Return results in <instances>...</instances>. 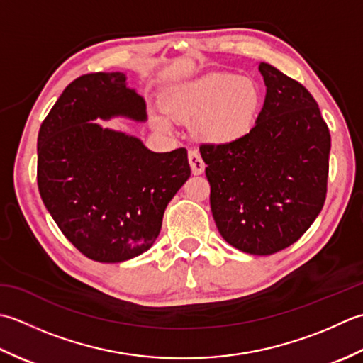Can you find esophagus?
<instances>
[{
    "mask_svg": "<svg viewBox=\"0 0 363 363\" xmlns=\"http://www.w3.org/2000/svg\"><path fill=\"white\" fill-rule=\"evenodd\" d=\"M188 160H189V166H191V171L194 175H201L203 174L205 171V162L201 157V153H199L197 150H189L188 152Z\"/></svg>",
    "mask_w": 363,
    "mask_h": 363,
    "instance_id": "obj_1",
    "label": "esophagus"
}]
</instances>
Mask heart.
<instances>
[{"label":"heart","instance_id":"b5f03b06","mask_svg":"<svg viewBox=\"0 0 363 363\" xmlns=\"http://www.w3.org/2000/svg\"><path fill=\"white\" fill-rule=\"evenodd\" d=\"M262 100V89L252 78L210 73L169 89L162 106L175 121H197L202 139L227 144L252 130Z\"/></svg>","mask_w":363,"mask_h":363}]
</instances>
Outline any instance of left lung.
Instances as JSON below:
<instances>
[{
    "label": "left lung",
    "instance_id": "1",
    "mask_svg": "<svg viewBox=\"0 0 363 363\" xmlns=\"http://www.w3.org/2000/svg\"><path fill=\"white\" fill-rule=\"evenodd\" d=\"M266 97L255 127L227 144H201L210 205L223 238L252 255L298 241L323 210L330 135L298 81L260 62Z\"/></svg>",
    "mask_w": 363,
    "mask_h": 363
}]
</instances>
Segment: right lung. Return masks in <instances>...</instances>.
I'll return each instance as SVG.
<instances>
[{"label":"right lung","instance_id":"1","mask_svg":"<svg viewBox=\"0 0 363 363\" xmlns=\"http://www.w3.org/2000/svg\"><path fill=\"white\" fill-rule=\"evenodd\" d=\"M147 119L121 72L89 73L64 89L37 138V186L65 238L100 263L149 250L191 167L186 149L150 152L140 139L92 121Z\"/></svg>","mask_w":363,"mask_h":363}]
</instances>
